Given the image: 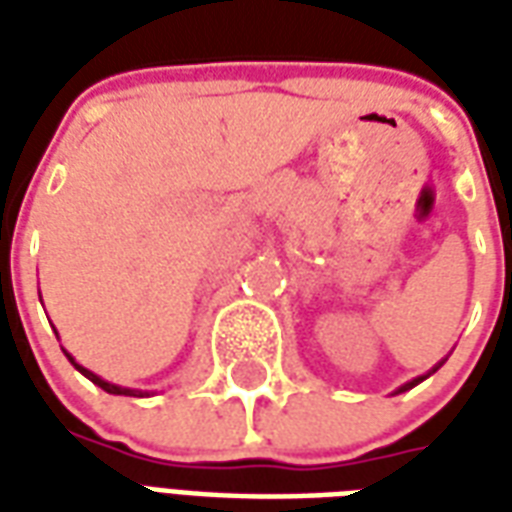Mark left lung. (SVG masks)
<instances>
[{
    "instance_id": "left-lung-1",
    "label": "left lung",
    "mask_w": 512,
    "mask_h": 512,
    "mask_svg": "<svg viewBox=\"0 0 512 512\" xmlns=\"http://www.w3.org/2000/svg\"><path fill=\"white\" fill-rule=\"evenodd\" d=\"M441 365H444V359H441V362H439V365H436V367H430V370H428V373H425V376H417V378H414V381H408V384H403V386H400V389H395V395H400V392H406V389H411V386L422 384V381H425V378H428V376H433V373H436V370H439Z\"/></svg>"
}]
</instances>
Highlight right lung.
Returning <instances> with one entry per match:
<instances>
[{"label": "right lung", "instance_id": "1", "mask_svg": "<svg viewBox=\"0 0 512 512\" xmlns=\"http://www.w3.org/2000/svg\"><path fill=\"white\" fill-rule=\"evenodd\" d=\"M54 334H57V329H54ZM62 351H65V348H62ZM65 356H68V362H71V365L76 367V370H79V373H82L84 378H90V381H93L95 386H101V389H104V392H109V395H126V397H147V395H153V392H145V389H128V386H120V384H112V381H104V378H101V376H95L93 370H87V367L79 365V362H76V359H73V356L68 354V351H65Z\"/></svg>", "mask_w": 512, "mask_h": 512}]
</instances>
